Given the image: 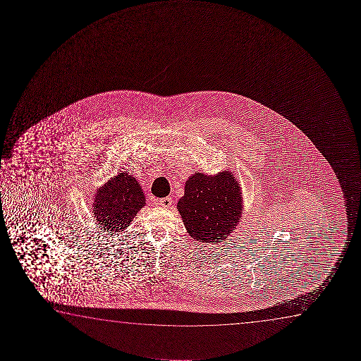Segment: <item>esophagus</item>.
<instances>
[{"instance_id":"obj_1","label":"esophagus","mask_w":361,"mask_h":361,"mask_svg":"<svg viewBox=\"0 0 361 361\" xmlns=\"http://www.w3.org/2000/svg\"><path fill=\"white\" fill-rule=\"evenodd\" d=\"M171 204H173V200L170 197L161 198L160 201H159V206H161L164 208L171 207Z\"/></svg>"}]
</instances>
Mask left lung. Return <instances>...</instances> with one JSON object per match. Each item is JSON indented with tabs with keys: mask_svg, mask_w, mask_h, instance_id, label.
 <instances>
[{
	"mask_svg": "<svg viewBox=\"0 0 361 361\" xmlns=\"http://www.w3.org/2000/svg\"><path fill=\"white\" fill-rule=\"evenodd\" d=\"M176 208L196 242L227 243L244 211L240 183L231 170L216 175L196 171L186 180Z\"/></svg>",
	"mask_w": 361,
	"mask_h": 361,
	"instance_id": "left-lung-1",
	"label": "left lung"
}]
</instances>
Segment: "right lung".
Wrapping results in <instances>:
<instances>
[{"instance_id": "obj_1", "label": "right lung", "mask_w": 361, "mask_h": 361, "mask_svg": "<svg viewBox=\"0 0 361 361\" xmlns=\"http://www.w3.org/2000/svg\"><path fill=\"white\" fill-rule=\"evenodd\" d=\"M92 202L96 224L104 232L122 233L145 206V195L138 180L121 171L96 190Z\"/></svg>"}]
</instances>
